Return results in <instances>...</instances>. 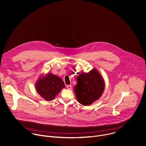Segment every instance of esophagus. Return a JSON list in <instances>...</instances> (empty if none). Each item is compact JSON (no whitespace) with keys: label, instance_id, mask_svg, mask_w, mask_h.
I'll use <instances>...</instances> for the list:
<instances>
[{"label":"esophagus","instance_id":"esophagus-1","mask_svg":"<svg viewBox=\"0 0 146 146\" xmlns=\"http://www.w3.org/2000/svg\"><path fill=\"white\" fill-rule=\"evenodd\" d=\"M66 88L68 89V90H71L72 89V85H67L66 86Z\"/></svg>","mask_w":146,"mask_h":146}]
</instances>
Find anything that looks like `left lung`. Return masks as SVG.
<instances>
[{"mask_svg": "<svg viewBox=\"0 0 146 146\" xmlns=\"http://www.w3.org/2000/svg\"><path fill=\"white\" fill-rule=\"evenodd\" d=\"M104 88L103 77L96 69H93L88 73L78 75L74 90L78 102L83 106H88L100 98Z\"/></svg>", "mask_w": 146, "mask_h": 146, "instance_id": "1", "label": "left lung"}]
</instances>
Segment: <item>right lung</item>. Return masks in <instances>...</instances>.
I'll use <instances>...</instances> for the list:
<instances>
[{"label":"right lung","mask_w":146,"mask_h":146,"mask_svg":"<svg viewBox=\"0 0 146 146\" xmlns=\"http://www.w3.org/2000/svg\"><path fill=\"white\" fill-rule=\"evenodd\" d=\"M65 88V84L61 78L52 73L40 77L35 84L37 92L47 101L52 100Z\"/></svg>","instance_id":"1"}]
</instances>
